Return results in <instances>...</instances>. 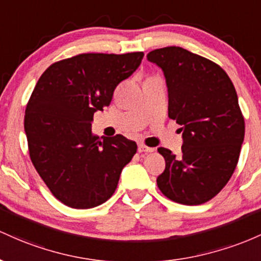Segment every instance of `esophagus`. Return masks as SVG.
Segmentation results:
<instances>
[{
	"mask_svg": "<svg viewBox=\"0 0 261 261\" xmlns=\"http://www.w3.org/2000/svg\"><path fill=\"white\" fill-rule=\"evenodd\" d=\"M138 151L139 153H151V151H154V148H149V146H146L144 144H139Z\"/></svg>",
	"mask_w": 261,
	"mask_h": 261,
	"instance_id": "1",
	"label": "esophagus"
}]
</instances>
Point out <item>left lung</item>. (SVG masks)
I'll use <instances>...</instances> for the list:
<instances>
[{
  "label": "left lung",
  "mask_w": 261,
  "mask_h": 261,
  "mask_svg": "<svg viewBox=\"0 0 261 261\" xmlns=\"http://www.w3.org/2000/svg\"><path fill=\"white\" fill-rule=\"evenodd\" d=\"M162 67L169 92V118L182 125L180 155L158 148L165 170L158 187L169 200L196 206L227 185L239 160L245 124L234 85L216 63L180 46L146 55Z\"/></svg>",
  "instance_id": "left-lung-1"
}]
</instances>
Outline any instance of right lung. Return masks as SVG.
Returning a JSON list of instances; mask_svg holds the SVG:
<instances>
[{
    "label": "right lung",
    "mask_w": 261,
    "mask_h": 261,
    "mask_svg": "<svg viewBox=\"0 0 261 261\" xmlns=\"http://www.w3.org/2000/svg\"><path fill=\"white\" fill-rule=\"evenodd\" d=\"M144 53H87L51 64L39 77L24 116L32 163L55 198L71 208L99 206L115 194L133 140L92 133L96 111L110 106L121 81Z\"/></svg>",
    "instance_id": "add662e5"
}]
</instances>
